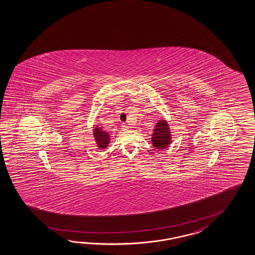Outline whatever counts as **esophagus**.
Segmentation results:
<instances>
[{"mask_svg":"<svg viewBox=\"0 0 255 255\" xmlns=\"http://www.w3.org/2000/svg\"><path fill=\"white\" fill-rule=\"evenodd\" d=\"M128 128H129V127H128V125H127V124H122V130H123V131H127V130H128Z\"/></svg>","mask_w":255,"mask_h":255,"instance_id":"esophagus-1","label":"esophagus"}]
</instances>
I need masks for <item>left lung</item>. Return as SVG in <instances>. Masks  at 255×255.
<instances>
[{
    "label": "left lung",
    "mask_w": 255,
    "mask_h": 255,
    "mask_svg": "<svg viewBox=\"0 0 255 255\" xmlns=\"http://www.w3.org/2000/svg\"><path fill=\"white\" fill-rule=\"evenodd\" d=\"M172 134L169 128V124L165 120H159L155 125L151 141L153 146L158 149H165L171 144Z\"/></svg>",
    "instance_id": "obj_1"
}]
</instances>
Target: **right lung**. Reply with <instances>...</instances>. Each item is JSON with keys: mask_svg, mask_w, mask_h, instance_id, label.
<instances>
[{"mask_svg": "<svg viewBox=\"0 0 255 255\" xmlns=\"http://www.w3.org/2000/svg\"><path fill=\"white\" fill-rule=\"evenodd\" d=\"M94 137L100 149H105L110 142V136L108 131H104L101 127L96 126L94 129Z\"/></svg>", "mask_w": 255, "mask_h": 255, "instance_id": "right-lung-1", "label": "right lung"}]
</instances>
